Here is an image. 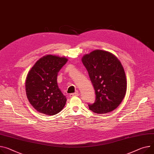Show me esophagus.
<instances>
[{"mask_svg": "<svg viewBox=\"0 0 154 154\" xmlns=\"http://www.w3.org/2000/svg\"><path fill=\"white\" fill-rule=\"evenodd\" d=\"M79 96V94L77 92L75 93H72V94H70L69 97H76V96Z\"/></svg>", "mask_w": 154, "mask_h": 154, "instance_id": "34e87169", "label": "esophagus"}]
</instances>
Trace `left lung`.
I'll return each instance as SVG.
<instances>
[{"label":"left lung","instance_id":"left-lung-1","mask_svg":"<svg viewBox=\"0 0 154 154\" xmlns=\"http://www.w3.org/2000/svg\"><path fill=\"white\" fill-rule=\"evenodd\" d=\"M96 92V101L91 110L104 114L116 109L125 97L127 82L119 59L108 51L95 50L82 57Z\"/></svg>","mask_w":154,"mask_h":154}]
</instances>
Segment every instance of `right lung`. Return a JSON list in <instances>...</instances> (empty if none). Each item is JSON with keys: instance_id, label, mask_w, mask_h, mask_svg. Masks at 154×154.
Instances as JSON below:
<instances>
[{"instance_id": "1", "label": "right lung", "mask_w": 154, "mask_h": 154, "mask_svg": "<svg viewBox=\"0 0 154 154\" xmlns=\"http://www.w3.org/2000/svg\"><path fill=\"white\" fill-rule=\"evenodd\" d=\"M68 58L47 55L39 58L27 75L25 88L27 98L38 112L54 115L60 112L66 102L59 89L57 75Z\"/></svg>"}]
</instances>
